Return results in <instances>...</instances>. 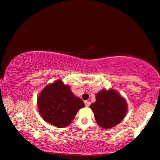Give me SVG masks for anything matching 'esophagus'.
Returning a JSON list of instances; mask_svg holds the SVG:
<instances>
[{
	"mask_svg": "<svg viewBox=\"0 0 160 160\" xmlns=\"http://www.w3.org/2000/svg\"><path fill=\"white\" fill-rule=\"evenodd\" d=\"M85 104L86 107L88 108L90 105V101H85Z\"/></svg>",
	"mask_w": 160,
	"mask_h": 160,
	"instance_id": "34e87169",
	"label": "esophagus"
}]
</instances>
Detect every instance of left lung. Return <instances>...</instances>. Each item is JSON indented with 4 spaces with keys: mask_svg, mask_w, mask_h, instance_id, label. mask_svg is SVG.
<instances>
[{
    "mask_svg": "<svg viewBox=\"0 0 160 160\" xmlns=\"http://www.w3.org/2000/svg\"><path fill=\"white\" fill-rule=\"evenodd\" d=\"M96 101L90 105L95 120L101 128L109 129L118 125L128 112V103L116 90H102L95 95Z\"/></svg>",
    "mask_w": 160,
    "mask_h": 160,
    "instance_id": "left-lung-1",
    "label": "left lung"
}]
</instances>
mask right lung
Returning a JSON list of instances; mask_svg holds the SVG:
<instances>
[{"instance_id": "1", "label": "right lung", "mask_w": 160, "mask_h": 160, "mask_svg": "<svg viewBox=\"0 0 160 160\" xmlns=\"http://www.w3.org/2000/svg\"><path fill=\"white\" fill-rule=\"evenodd\" d=\"M38 108L40 115L47 122L62 128L71 123L85 103L75 97L69 85L62 80L48 85L38 97Z\"/></svg>"}]
</instances>
